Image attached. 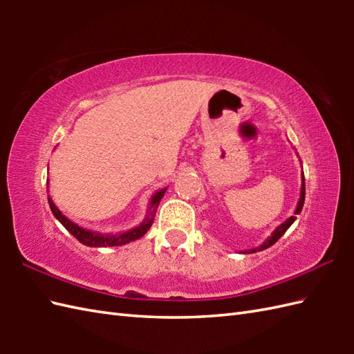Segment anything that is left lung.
<instances>
[{"label":"left lung","instance_id":"left-lung-1","mask_svg":"<svg viewBox=\"0 0 354 354\" xmlns=\"http://www.w3.org/2000/svg\"><path fill=\"white\" fill-rule=\"evenodd\" d=\"M304 194H306V184H304V175H303V185H301V198H299V202H298V205H297V209H295V214H299L301 213V209H303V205H304ZM295 219H297V216H290L288 221H286L284 223H281L280 227H278L274 232H272V236H270L265 243H263L261 246H259V248H255V250H250V251H245V252H248V254H252V252H257V251H263V250H266V248H269V246H272L278 239H280L286 231L289 230V227L290 225L295 222Z\"/></svg>","mask_w":354,"mask_h":354}]
</instances>
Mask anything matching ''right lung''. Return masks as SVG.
Segmentation results:
<instances>
[{"label":"right lung","mask_w":354,"mask_h":354,"mask_svg":"<svg viewBox=\"0 0 354 354\" xmlns=\"http://www.w3.org/2000/svg\"><path fill=\"white\" fill-rule=\"evenodd\" d=\"M165 193V189L161 190V192H156L153 196H152V201H150V209L158 207V204H160L161 198L164 196ZM48 204H50V208L53 214H55L56 219L61 222L64 227L68 230L71 234L76 237L80 243H84L86 246H91V248H106V246H120V245H126L132 242V240H137L140 237H142L146 234V232L149 231V228L152 227V222H153V216L147 217V219L142 222L140 227L133 228L131 231H126L123 232V234H117V236H108V234H100V232H93L89 230H85V228H80L77 227L76 223H73L70 219H66V217L59 212L57 207L55 205V202H53L50 198H48ZM153 214V209L152 213Z\"/></svg>","instance_id":"obj_1"}]
</instances>
